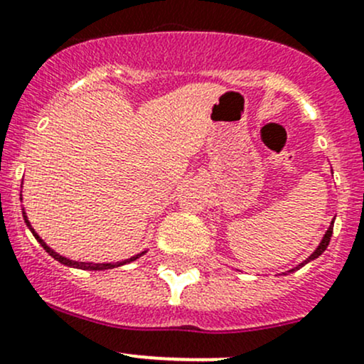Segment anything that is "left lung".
I'll return each mask as SVG.
<instances>
[{"instance_id": "obj_1", "label": "left lung", "mask_w": 364, "mask_h": 364, "mask_svg": "<svg viewBox=\"0 0 364 364\" xmlns=\"http://www.w3.org/2000/svg\"><path fill=\"white\" fill-rule=\"evenodd\" d=\"M331 234H333V222H331V225H330V228H328V230H326V234H324L323 241H321V243H319V246H318V248H316V252H314V253H312V255H311V257H309V259H307L306 262H302V264H300V265H296V267H295V269H291V271H290V272H293V271H299V269H300V267H304V265H306V264H307V262H311V260L318 259V257H319V255H321V253L324 252V250H326V248H328V245H330V240H331Z\"/></svg>"}]
</instances>
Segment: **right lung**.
I'll return each instance as SVG.
<instances>
[{"label": "right lung", "instance_id": "right-lung-1", "mask_svg": "<svg viewBox=\"0 0 364 364\" xmlns=\"http://www.w3.org/2000/svg\"><path fill=\"white\" fill-rule=\"evenodd\" d=\"M24 213V212H22ZM24 220H26V225L27 228L31 229V232L34 234V237H36L38 241H40V245L43 246V248L46 250V252L50 253V255L53 257V259L55 260H58L60 262V264H64V265H69V267H77V269H85V271H104V269H112V267H119V265H123V264H128V262H134V260H136L139 259L140 255H142V253H140V255H135V257H132V259H128V260H123V262H116V264H92V262H74V260H69V259H65V257H62V255H58V253H55L53 252L52 248H50V246H46V243L45 241L41 240L40 236H38L36 232H34V229L31 228V224H29V220H27V217H26V213H24Z\"/></svg>", "mask_w": 364, "mask_h": 364}]
</instances>
